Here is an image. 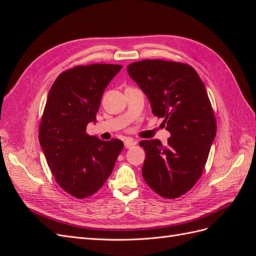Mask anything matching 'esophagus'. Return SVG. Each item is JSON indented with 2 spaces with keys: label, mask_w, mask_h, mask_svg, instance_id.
<instances>
[{
  "label": "esophagus",
  "mask_w": 256,
  "mask_h": 256,
  "mask_svg": "<svg viewBox=\"0 0 256 256\" xmlns=\"http://www.w3.org/2000/svg\"><path fill=\"white\" fill-rule=\"evenodd\" d=\"M124 144H125V147L126 148H131V147L134 146L136 144V142L134 140V138H127L125 141H124Z\"/></svg>",
  "instance_id": "obj_1"
}]
</instances>
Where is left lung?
Listing matches in <instances>:
<instances>
[{
  "mask_svg": "<svg viewBox=\"0 0 256 256\" xmlns=\"http://www.w3.org/2000/svg\"><path fill=\"white\" fill-rule=\"evenodd\" d=\"M127 72L171 134L166 145L157 138L140 142L146 152L143 178L162 198H176L198 182L216 138L206 88L190 65L176 62L143 60Z\"/></svg>",
  "mask_w": 256,
  "mask_h": 256,
  "instance_id": "left-lung-1",
  "label": "left lung"
}]
</instances>
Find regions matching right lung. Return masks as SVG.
<instances>
[{
	"label": "right lung",
	"instance_id": "1",
	"mask_svg": "<svg viewBox=\"0 0 256 256\" xmlns=\"http://www.w3.org/2000/svg\"><path fill=\"white\" fill-rule=\"evenodd\" d=\"M122 65L92 64L62 72L49 90L40 126V143L62 189L76 198L96 193L111 175L124 144L86 134L108 84Z\"/></svg>",
	"mask_w": 256,
	"mask_h": 256
}]
</instances>
